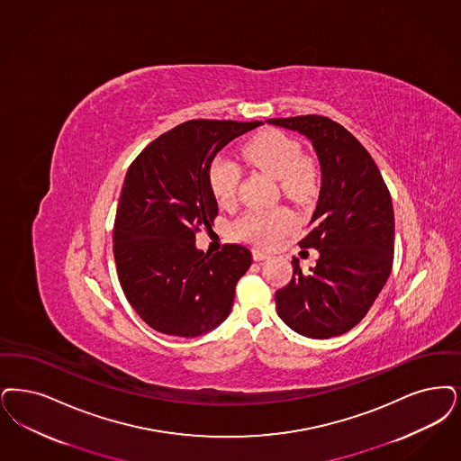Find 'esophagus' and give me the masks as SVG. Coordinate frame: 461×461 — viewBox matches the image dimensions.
I'll list each match as a JSON object with an SVG mask.
<instances>
[{
  "label": "esophagus",
  "mask_w": 461,
  "mask_h": 461,
  "mask_svg": "<svg viewBox=\"0 0 461 461\" xmlns=\"http://www.w3.org/2000/svg\"><path fill=\"white\" fill-rule=\"evenodd\" d=\"M252 258H254L256 262H260V260L269 258V254H267V252H262V250H258V249H254V250H252Z\"/></svg>",
  "instance_id": "esophagus-1"
}]
</instances>
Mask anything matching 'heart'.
<instances>
[{
  "label": "heart",
  "instance_id": "1",
  "mask_svg": "<svg viewBox=\"0 0 461 461\" xmlns=\"http://www.w3.org/2000/svg\"><path fill=\"white\" fill-rule=\"evenodd\" d=\"M243 156L249 163L279 178L283 192L296 203H309L317 192V171L311 161L302 159L300 144L283 131H266L245 144ZM241 180V166L228 158L216 156L209 166V185L221 205L235 203ZM295 214L285 207L250 209L233 224L235 235L260 247H276L295 231Z\"/></svg>",
  "mask_w": 461,
  "mask_h": 461
}]
</instances>
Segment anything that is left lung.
I'll use <instances>...</instances> for the list:
<instances>
[{
  "label": "left lung",
  "mask_w": 461,
  "mask_h": 461,
  "mask_svg": "<svg viewBox=\"0 0 461 461\" xmlns=\"http://www.w3.org/2000/svg\"><path fill=\"white\" fill-rule=\"evenodd\" d=\"M305 135L317 152L322 185L300 249L319 250L303 275L294 258L292 281L276 292L277 315L294 331L328 339L350 331L386 285L394 254L393 203L366 148L326 116L267 120Z\"/></svg>",
  "instance_id": "8db88e82"
}]
</instances>
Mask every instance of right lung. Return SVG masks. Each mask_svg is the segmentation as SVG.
<instances>
[{
    "label": "right lung",
    "mask_w": 461,
    "mask_h": 461,
    "mask_svg": "<svg viewBox=\"0 0 461 461\" xmlns=\"http://www.w3.org/2000/svg\"><path fill=\"white\" fill-rule=\"evenodd\" d=\"M262 122L190 120L152 140L130 165L113 230L123 294L156 331L194 338L231 312L235 286L252 264L239 243L218 254L195 249L218 203L209 166L228 142Z\"/></svg>",
    "instance_id": "right-lung-1"
}]
</instances>
